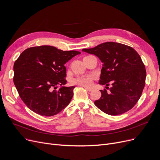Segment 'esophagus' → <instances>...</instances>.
<instances>
[{"label": "esophagus", "instance_id": "1", "mask_svg": "<svg viewBox=\"0 0 160 160\" xmlns=\"http://www.w3.org/2000/svg\"><path fill=\"white\" fill-rule=\"evenodd\" d=\"M84 88H85V89H86V90H88V91H91L93 90V89L91 88H88V87H84Z\"/></svg>", "mask_w": 160, "mask_h": 160}]
</instances>
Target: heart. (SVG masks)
<instances>
[{"label": "heart", "instance_id": "1", "mask_svg": "<svg viewBox=\"0 0 160 160\" xmlns=\"http://www.w3.org/2000/svg\"><path fill=\"white\" fill-rule=\"evenodd\" d=\"M93 76H86V77H78L73 79L72 83L74 84H78L84 87H89L93 83Z\"/></svg>", "mask_w": 160, "mask_h": 160}]
</instances>
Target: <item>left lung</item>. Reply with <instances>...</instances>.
Wrapping results in <instances>:
<instances>
[{"label":"left lung","instance_id":"8db88e82","mask_svg":"<svg viewBox=\"0 0 160 160\" xmlns=\"http://www.w3.org/2000/svg\"><path fill=\"white\" fill-rule=\"evenodd\" d=\"M82 51L97 56L102 68L99 84L109 86L110 92L100 90L101 97L95 105L106 114H122L135 106L145 85L146 70L139 54L133 48L115 42H106Z\"/></svg>","mask_w":160,"mask_h":160}]
</instances>
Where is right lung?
<instances>
[{"label": "right lung", "mask_w": 160, "mask_h": 160, "mask_svg": "<svg viewBox=\"0 0 160 160\" xmlns=\"http://www.w3.org/2000/svg\"><path fill=\"white\" fill-rule=\"evenodd\" d=\"M80 52L63 51L52 46L28 48L13 65V82L24 103L40 115L50 117L60 113L69 104L74 86L65 87L64 65ZM61 86L58 91L52 88Z\"/></svg>", "instance_id": "1"}]
</instances>
